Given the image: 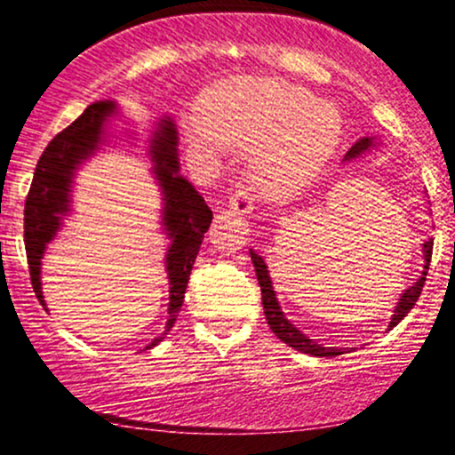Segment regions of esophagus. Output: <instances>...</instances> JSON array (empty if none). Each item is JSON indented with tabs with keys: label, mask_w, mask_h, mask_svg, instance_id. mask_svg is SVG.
Listing matches in <instances>:
<instances>
[{
	"label": "esophagus",
	"mask_w": 455,
	"mask_h": 455,
	"mask_svg": "<svg viewBox=\"0 0 455 455\" xmlns=\"http://www.w3.org/2000/svg\"><path fill=\"white\" fill-rule=\"evenodd\" d=\"M228 205H231V210H235L237 213H250V212H252V205H254V196L250 195L245 188H237V190L233 192Z\"/></svg>",
	"instance_id": "34e87169"
}]
</instances>
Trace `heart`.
<instances>
[{"label":"heart","instance_id":"heart-1","mask_svg":"<svg viewBox=\"0 0 455 455\" xmlns=\"http://www.w3.org/2000/svg\"><path fill=\"white\" fill-rule=\"evenodd\" d=\"M207 124H192L203 148L220 140L254 151V181L271 196L295 192L331 158L342 139L340 113L312 93L269 78H237L205 102Z\"/></svg>","mask_w":455,"mask_h":455}]
</instances>
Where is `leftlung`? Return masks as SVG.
<instances>
[{"label":"left lung","instance_id":"obj_1","mask_svg":"<svg viewBox=\"0 0 455 455\" xmlns=\"http://www.w3.org/2000/svg\"><path fill=\"white\" fill-rule=\"evenodd\" d=\"M372 148V139L363 137L359 139L357 143L353 145L351 149L347 151V156H344V160H351V158H357V156H362L363 151H368ZM432 245L435 242H426L424 243V257H426V265H424V275H421L419 280L415 282V284L411 286V289L404 291V295L400 297L398 306H395V315L391 316V323L389 327H395L398 323L404 318L409 312L412 310V306H415V301L419 299L421 295V289H424L426 284V275H427V269H430V259H432ZM250 257H252V263H254V271H257V278H259V286H260V295H263V310H265V318H267L271 331L275 333V336L280 338L282 342L289 344V347H293L295 351H301V353H307V355H315V357H336V355H342L340 348H333V347H323V344H316L312 342L310 338H306L304 333L299 331L295 325H291L289 321L284 318V312L280 310L278 306V299H275V293H274V286H271V278H269V271H267V265H265V260L259 257L257 252H252L250 250Z\"/></svg>","mask_w":455,"mask_h":455}]
</instances>
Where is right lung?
I'll use <instances>...</instances> for the list:
<instances>
[{"mask_svg": "<svg viewBox=\"0 0 455 455\" xmlns=\"http://www.w3.org/2000/svg\"><path fill=\"white\" fill-rule=\"evenodd\" d=\"M115 111L113 100H98L90 104L70 126L51 139L46 149L36 164L28 198H25V252L31 275V286L44 306L43 286H40V259L46 243L55 237L61 218L68 212V192L72 184V171L83 158L92 154L102 143L104 122ZM151 158L156 162V177L164 192V227L173 239L166 254V271H169V323L164 333L156 338L148 348L156 347L166 331H171L181 304L186 297V286L190 280L198 248L210 228L213 213L205 198L195 190L190 181L180 175L177 162V132L171 119H162L158 132L151 140Z\"/></svg>", "mask_w": 455, "mask_h": 455, "instance_id": "right-lung-1", "label": "right lung"}]
</instances>
